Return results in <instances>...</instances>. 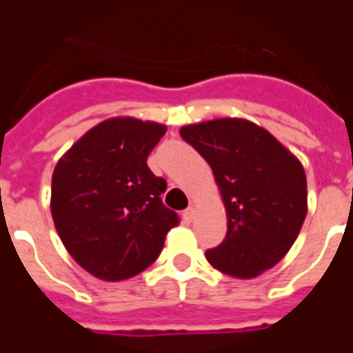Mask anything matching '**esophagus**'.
Returning a JSON list of instances; mask_svg holds the SVG:
<instances>
[{"label":"esophagus","mask_w":353,"mask_h":353,"mask_svg":"<svg viewBox=\"0 0 353 353\" xmlns=\"http://www.w3.org/2000/svg\"><path fill=\"white\" fill-rule=\"evenodd\" d=\"M194 214H196V212H194V208L189 206V208H187V210H185V212H183V219H185V221H187V223H191L192 219H194Z\"/></svg>","instance_id":"34e87169"}]
</instances>
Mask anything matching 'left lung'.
<instances>
[{
  "mask_svg": "<svg viewBox=\"0 0 353 353\" xmlns=\"http://www.w3.org/2000/svg\"><path fill=\"white\" fill-rule=\"evenodd\" d=\"M179 134L212 166L227 212V236L208 250V263L240 280L280 263L295 244L308 212L301 161L248 119L187 124Z\"/></svg>",
  "mask_w": 353,
  "mask_h": 353,
  "instance_id": "left-lung-1",
  "label": "left lung"
}]
</instances>
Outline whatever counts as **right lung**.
<instances>
[{
    "mask_svg": "<svg viewBox=\"0 0 353 353\" xmlns=\"http://www.w3.org/2000/svg\"><path fill=\"white\" fill-rule=\"evenodd\" d=\"M164 134L166 124L113 117L83 134L54 166L50 214L58 236L98 280L145 270L179 223L161 200L166 181L147 166Z\"/></svg>",
    "mask_w": 353,
    "mask_h": 353,
    "instance_id": "add662e5",
    "label": "right lung"
}]
</instances>
